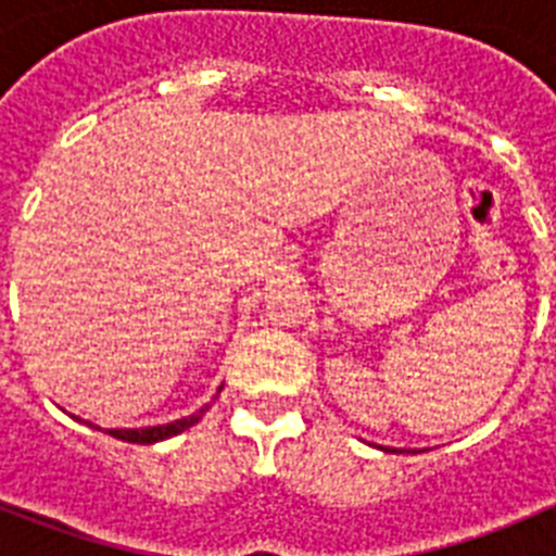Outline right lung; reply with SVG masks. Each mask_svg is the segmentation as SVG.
I'll list each match as a JSON object with an SVG mask.
<instances>
[{
	"label": "right lung",
	"instance_id": "1",
	"mask_svg": "<svg viewBox=\"0 0 556 556\" xmlns=\"http://www.w3.org/2000/svg\"><path fill=\"white\" fill-rule=\"evenodd\" d=\"M208 412V404L203 406L200 412H194L191 417H184V420H175V424H166V426H150V429H108V434L116 437V440H125V443H159V440H166V437H175L180 431H186L189 426H194L200 417ZM88 424V420H86Z\"/></svg>",
	"mask_w": 556,
	"mask_h": 556
}]
</instances>
